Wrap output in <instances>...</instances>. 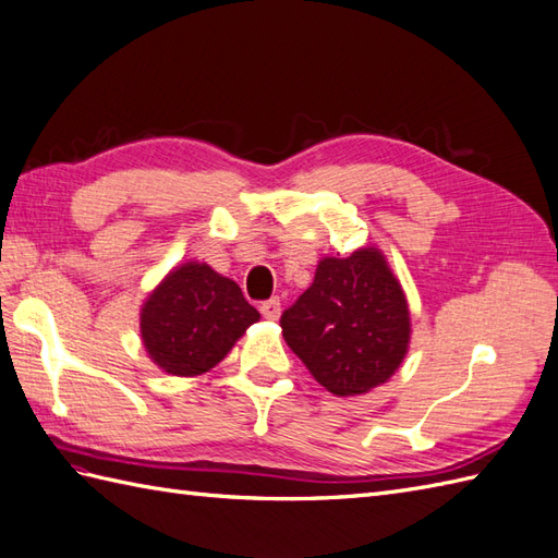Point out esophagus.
<instances>
[{
    "label": "esophagus",
    "instance_id": "esophagus-1",
    "mask_svg": "<svg viewBox=\"0 0 558 558\" xmlns=\"http://www.w3.org/2000/svg\"><path fill=\"white\" fill-rule=\"evenodd\" d=\"M260 312L265 319H279V312H281V301L279 298H269V301H265L260 305Z\"/></svg>",
    "mask_w": 558,
    "mask_h": 558
}]
</instances>
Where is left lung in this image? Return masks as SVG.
Returning <instances> with one entry per match:
<instances>
[{
	"instance_id": "left-lung-1",
	"label": "left lung",
	"mask_w": 558,
	"mask_h": 558,
	"mask_svg": "<svg viewBox=\"0 0 558 558\" xmlns=\"http://www.w3.org/2000/svg\"><path fill=\"white\" fill-rule=\"evenodd\" d=\"M279 322L289 348L338 398L386 384L410 343L404 293L376 248L324 257L312 287Z\"/></svg>"
}]
</instances>
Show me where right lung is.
Returning <instances> with one entry per match:
<instances>
[{
  "label": "right lung",
  "instance_id": "obj_1",
  "mask_svg": "<svg viewBox=\"0 0 558 558\" xmlns=\"http://www.w3.org/2000/svg\"><path fill=\"white\" fill-rule=\"evenodd\" d=\"M260 319L232 279L186 263L148 295L142 310L144 348L162 372L198 376L213 369L251 324Z\"/></svg>",
  "mask_w": 558,
  "mask_h": 558
}]
</instances>
